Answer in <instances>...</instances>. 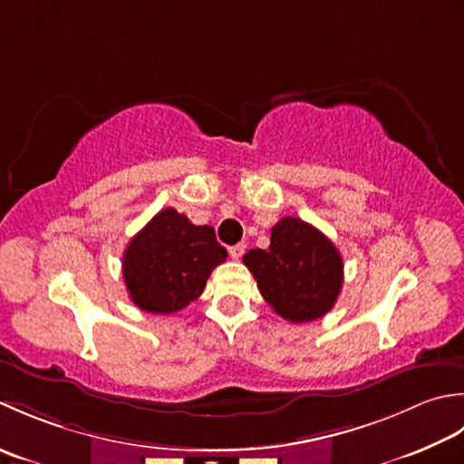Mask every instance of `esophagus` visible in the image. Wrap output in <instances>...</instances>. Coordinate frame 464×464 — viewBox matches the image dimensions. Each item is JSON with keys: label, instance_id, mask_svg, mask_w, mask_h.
<instances>
[{"label": "esophagus", "instance_id": "1", "mask_svg": "<svg viewBox=\"0 0 464 464\" xmlns=\"http://www.w3.org/2000/svg\"><path fill=\"white\" fill-rule=\"evenodd\" d=\"M244 250H246V244H242V242L236 244V246H230V256H232L234 260H240Z\"/></svg>", "mask_w": 464, "mask_h": 464}]
</instances>
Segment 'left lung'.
Wrapping results in <instances>:
<instances>
[{
	"mask_svg": "<svg viewBox=\"0 0 464 464\" xmlns=\"http://www.w3.org/2000/svg\"><path fill=\"white\" fill-rule=\"evenodd\" d=\"M242 260L272 310L296 324L323 318L343 288L344 264L336 246L292 216L274 226L268 250H248Z\"/></svg>",
	"mask_w": 464,
	"mask_h": 464,
	"instance_id": "1",
	"label": "left lung"
}]
</instances>
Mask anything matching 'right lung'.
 <instances>
[{"mask_svg": "<svg viewBox=\"0 0 464 464\" xmlns=\"http://www.w3.org/2000/svg\"><path fill=\"white\" fill-rule=\"evenodd\" d=\"M226 256L212 226H196L166 208L130 240L121 272L140 310L172 314L202 295L208 276Z\"/></svg>", "mask_w": 464, "mask_h": 464, "instance_id": "1", "label": "right lung"}]
</instances>
